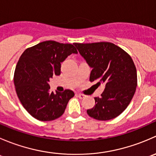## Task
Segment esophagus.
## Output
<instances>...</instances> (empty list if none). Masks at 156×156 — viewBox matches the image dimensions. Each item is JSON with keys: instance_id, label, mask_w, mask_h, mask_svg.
I'll use <instances>...</instances> for the list:
<instances>
[{"instance_id": "esophagus-1", "label": "esophagus", "mask_w": 156, "mask_h": 156, "mask_svg": "<svg viewBox=\"0 0 156 156\" xmlns=\"http://www.w3.org/2000/svg\"><path fill=\"white\" fill-rule=\"evenodd\" d=\"M77 95H78V97H79L80 99H84V97H85V95H84V94H77Z\"/></svg>"}]
</instances>
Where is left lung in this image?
Masks as SVG:
<instances>
[{
	"label": "left lung",
	"instance_id": "obj_1",
	"mask_svg": "<svg viewBox=\"0 0 156 156\" xmlns=\"http://www.w3.org/2000/svg\"><path fill=\"white\" fill-rule=\"evenodd\" d=\"M74 45L92 69L90 81L105 84L101 97H94L95 105L87 110L88 115L100 121L115 119L125 111L136 91L137 75L131 57L109 42Z\"/></svg>",
	"mask_w": 156,
	"mask_h": 156
}]
</instances>
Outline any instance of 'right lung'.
Here are the masks:
<instances>
[{"label": "right lung", "mask_w": 156, "mask_h": 156, "mask_svg": "<svg viewBox=\"0 0 156 156\" xmlns=\"http://www.w3.org/2000/svg\"><path fill=\"white\" fill-rule=\"evenodd\" d=\"M76 49L70 44L46 41L26 49L20 56L14 73V85L23 107L34 119L48 122L65 112L72 90L50 91V79L60 75L61 62Z\"/></svg>", "instance_id": "right-lung-1"}]
</instances>
